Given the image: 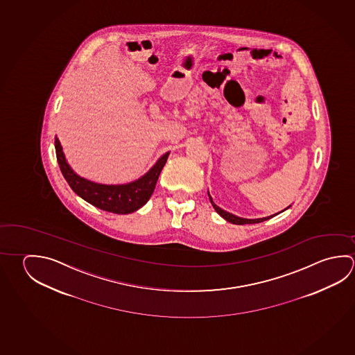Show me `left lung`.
I'll return each mask as SVG.
<instances>
[{
    "label": "left lung",
    "mask_w": 355,
    "mask_h": 355,
    "mask_svg": "<svg viewBox=\"0 0 355 355\" xmlns=\"http://www.w3.org/2000/svg\"><path fill=\"white\" fill-rule=\"evenodd\" d=\"M208 196H209V193H208ZM209 199H211V205H213V208L216 209L218 214L220 216V217H223L227 222H230V223L233 224H254V223H261V222H264V220H267V219H270V218H273L274 216H277V214H273V216H269V217L264 218H257V219H247V218H241L236 217L234 214H232L230 211H225L222 209V208H219L217 205H214V202H213V199H211V196H209ZM291 207V205H289ZM288 207V208H289ZM284 209V211H286Z\"/></svg>",
    "instance_id": "obj_1"
}]
</instances>
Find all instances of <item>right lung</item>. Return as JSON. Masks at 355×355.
Here are the masks:
<instances>
[{
  "label": "right lung",
  "instance_id": "1",
  "mask_svg": "<svg viewBox=\"0 0 355 355\" xmlns=\"http://www.w3.org/2000/svg\"><path fill=\"white\" fill-rule=\"evenodd\" d=\"M55 148L60 169L72 191L102 211L116 214L133 213L148 202L169 156V152L163 155L146 175L135 182L127 184H100L76 175L66 161L62 146L57 137L55 138Z\"/></svg>",
  "mask_w": 355,
  "mask_h": 355
}]
</instances>
